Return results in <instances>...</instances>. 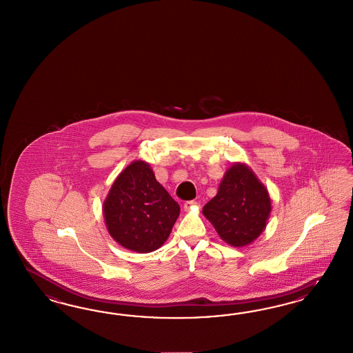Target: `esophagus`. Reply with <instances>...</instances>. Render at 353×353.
I'll return each mask as SVG.
<instances>
[{"mask_svg":"<svg viewBox=\"0 0 353 353\" xmlns=\"http://www.w3.org/2000/svg\"><path fill=\"white\" fill-rule=\"evenodd\" d=\"M196 202L195 201H188V202H185L183 203V210L185 211H189V210H192L194 207H196Z\"/></svg>","mask_w":353,"mask_h":353,"instance_id":"1","label":"esophagus"}]
</instances>
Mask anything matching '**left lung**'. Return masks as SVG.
<instances>
[{"label":"left lung","mask_w":353,"mask_h":353,"mask_svg":"<svg viewBox=\"0 0 353 353\" xmlns=\"http://www.w3.org/2000/svg\"><path fill=\"white\" fill-rule=\"evenodd\" d=\"M272 205L265 186L245 164L225 173L219 192L203 207V214L226 243L246 246L263 233Z\"/></svg>","instance_id":"1"}]
</instances>
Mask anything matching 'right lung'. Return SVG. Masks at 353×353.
I'll use <instances>...</instances> for the list:
<instances>
[{
	"label": "right lung",
	"instance_id": "add662e5",
	"mask_svg": "<svg viewBox=\"0 0 353 353\" xmlns=\"http://www.w3.org/2000/svg\"><path fill=\"white\" fill-rule=\"evenodd\" d=\"M103 214L108 233L119 245L146 254L167 241L180 205L157 181L149 164L136 161L111 186Z\"/></svg>",
	"mask_w": 353,
	"mask_h": 353
}]
</instances>
